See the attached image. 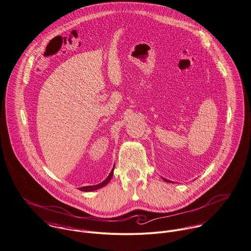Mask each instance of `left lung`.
Listing matches in <instances>:
<instances>
[{
  "mask_svg": "<svg viewBox=\"0 0 251 251\" xmlns=\"http://www.w3.org/2000/svg\"><path fill=\"white\" fill-rule=\"evenodd\" d=\"M165 182H170L171 183V181H169V180H166V179H163Z\"/></svg>",
  "mask_w": 251,
  "mask_h": 251,
  "instance_id": "obj_1",
  "label": "left lung"
}]
</instances>
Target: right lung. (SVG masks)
<instances>
[{"instance_id": "obj_1", "label": "right lung", "mask_w": 251, "mask_h": 251, "mask_svg": "<svg viewBox=\"0 0 251 251\" xmlns=\"http://www.w3.org/2000/svg\"><path fill=\"white\" fill-rule=\"evenodd\" d=\"M113 170H114V167L112 168V170H111V172L109 173V175L107 176V178H106L104 181H102L101 183H100V184H98V185H95V186L81 187V188H79V190L82 191V192H93V191H96V190H99V189L104 187V186L107 185L108 182L111 180V177H112V175H113Z\"/></svg>"}]
</instances>
